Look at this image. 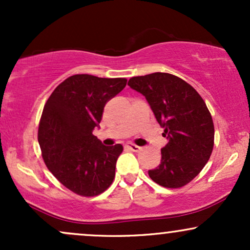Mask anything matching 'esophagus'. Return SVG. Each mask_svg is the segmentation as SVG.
<instances>
[{
  "instance_id": "1",
  "label": "esophagus",
  "mask_w": 250,
  "mask_h": 250,
  "mask_svg": "<svg viewBox=\"0 0 250 250\" xmlns=\"http://www.w3.org/2000/svg\"><path fill=\"white\" fill-rule=\"evenodd\" d=\"M127 148H129V149H130V150H133V151L142 150L141 147H139V146H136V145H135V143H131V142L127 143Z\"/></svg>"
}]
</instances>
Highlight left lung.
Returning <instances> with one entry per match:
<instances>
[{
  "label": "left lung",
  "instance_id": "1",
  "mask_svg": "<svg viewBox=\"0 0 250 250\" xmlns=\"http://www.w3.org/2000/svg\"><path fill=\"white\" fill-rule=\"evenodd\" d=\"M128 85L141 93L169 140L149 177L166 188H181L200 174L214 147V123L206 102L189 83L168 73L134 76Z\"/></svg>",
  "mask_w": 250,
  "mask_h": 250
}]
</instances>
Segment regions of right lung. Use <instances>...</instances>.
I'll list each match as a JSON object with an SVG mask.
<instances>
[{
	"label": "right lung",
	"mask_w": 250,
	"mask_h": 250,
	"mask_svg": "<svg viewBox=\"0 0 250 250\" xmlns=\"http://www.w3.org/2000/svg\"><path fill=\"white\" fill-rule=\"evenodd\" d=\"M127 84V80L77 74L55 88L39 125L43 161L60 182L77 195L96 196L115 177L121 145L105 147L93 135L103 109Z\"/></svg>",
	"instance_id": "add662e5"
}]
</instances>
